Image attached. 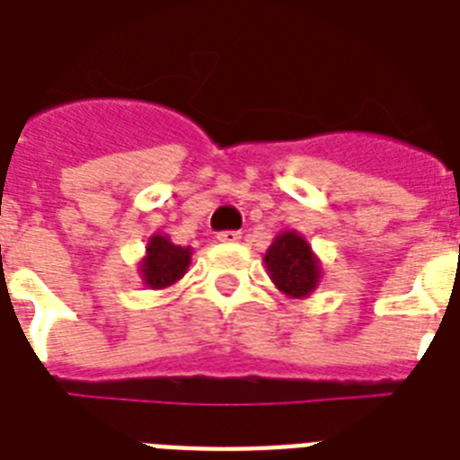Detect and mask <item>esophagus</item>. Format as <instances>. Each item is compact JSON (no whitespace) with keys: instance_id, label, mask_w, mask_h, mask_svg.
<instances>
[{"instance_id":"34e87169","label":"esophagus","mask_w":460,"mask_h":460,"mask_svg":"<svg viewBox=\"0 0 460 460\" xmlns=\"http://www.w3.org/2000/svg\"><path fill=\"white\" fill-rule=\"evenodd\" d=\"M217 238H219L222 243H238V241H241V231H219Z\"/></svg>"}]
</instances>
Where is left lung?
<instances>
[{"label": "left lung", "mask_w": 460, "mask_h": 460, "mask_svg": "<svg viewBox=\"0 0 460 460\" xmlns=\"http://www.w3.org/2000/svg\"><path fill=\"white\" fill-rule=\"evenodd\" d=\"M265 265L270 279L291 298L310 296L322 279L320 260L298 231H284L274 238L265 252Z\"/></svg>", "instance_id": "obj_1"}]
</instances>
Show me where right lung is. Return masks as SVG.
<instances>
[{"label":"right lung","instance_id":"1","mask_svg":"<svg viewBox=\"0 0 460 460\" xmlns=\"http://www.w3.org/2000/svg\"><path fill=\"white\" fill-rule=\"evenodd\" d=\"M190 248H181V245L172 243L169 236L155 234L147 241L146 258L140 260V277L143 284L150 288H166L176 284V281L186 274L188 265H190Z\"/></svg>","mask_w":460,"mask_h":460}]
</instances>
